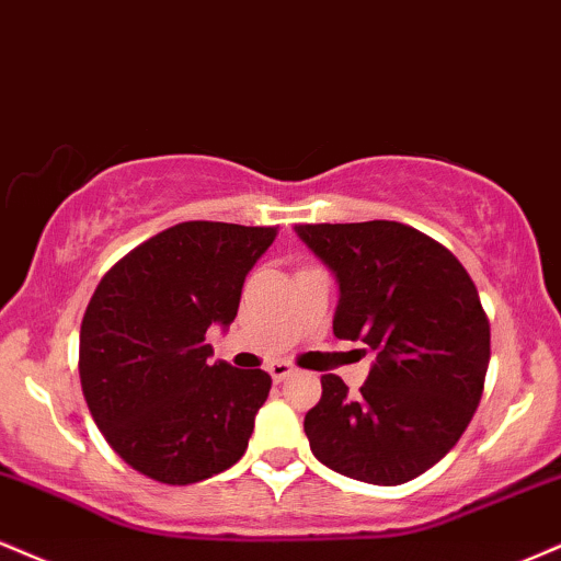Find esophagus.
Returning a JSON list of instances; mask_svg holds the SVG:
<instances>
[{"mask_svg": "<svg viewBox=\"0 0 561 561\" xmlns=\"http://www.w3.org/2000/svg\"><path fill=\"white\" fill-rule=\"evenodd\" d=\"M267 373L273 375L275 383H283L288 375H294V365H291V362H273V365L267 367Z\"/></svg>", "mask_w": 561, "mask_h": 561, "instance_id": "1", "label": "esophagus"}]
</instances>
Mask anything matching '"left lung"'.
<instances>
[{
    "label": "left lung",
    "instance_id": "1",
    "mask_svg": "<svg viewBox=\"0 0 561 561\" xmlns=\"http://www.w3.org/2000/svg\"><path fill=\"white\" fill-rule=\"evenodd\" d=\"M341 286L335 339L375 365L359 393L322 375L307 412L312 454L341 476L401 485L454 449L483 397L491 322L476 283L444 243L393 220L296 226ZM365 348V352H367Z\"/></svg>",
    "mask_w": 561,
    "mask_h": 561
}]
</instances>
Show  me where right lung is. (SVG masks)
<instances>
[{
  "label": "right lung",
  "instance_id": "1",
  "mask_svg": "<svg viewBox=\"0 0 561 561\" xmlns=\"http://www.w3.org/2000/svg\"><path fill=\"white\" fill-rule=\"evenodd\" d=\"M275 233V226L178 222L99 280L81 322V388L102 436L141 476L199 483L247 451L273 378L213 365L204 335L213 322H233L243 278Z\"/></svg>",
  "mask_w": 561,
  "mask_h": 561
}]
</instances>
